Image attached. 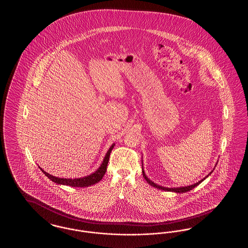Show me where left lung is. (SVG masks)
I'll return each mask as SVG.
<instances>
[{
	"instance_id": "obj_1",
	"label": "left lung",
	"mask_w": 248,
	"mask_h": 248,
	"mask_svg": "<svg viewBox=\"0 0 248 248\" xmlns=\"http://www.w3.org/2000/svg\"><path fill=\"white\" fill-rule=\"evenodd\" d=\"M142 165H143V162H142ZM212 171L206 176L205 177H203L202 179H201L200 181H198V182H196V183H194V184H191V185H189V186H185V187H178V188H166V187H163V186H160V185H157V184H155L154 181H152L151 179H149V177L146 176V174H145V172H144V169H143V166H142V174H143V177L144 178L147 180V182L151 185V186H153L154 188H156V189H161V190H165V191H173V192H177V193H183V192H187V191H189L190 189H194L196 186H198L199 184H201L206 177H208L209 175H211V173H212Z\"/></svg>"
}]
</instances>
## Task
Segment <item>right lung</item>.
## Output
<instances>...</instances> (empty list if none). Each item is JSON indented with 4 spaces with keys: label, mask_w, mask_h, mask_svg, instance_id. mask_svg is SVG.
<instances>
[{
    "label": "right lung",
    "mask_w": 248,
    "mask_h": 248,
    "mask_svg": "<svg viewBox=\"0 0 248 248\" xmlns=\"http://www.w3.org/2000/svg\"><path fill=\"white\" fill-rule=\"evenodd\" d=\"M114 143L109 147L108 151L107 152L106 155L103 159V162L101 163L100 166L93 172L92 174L86 176V177H77V178H64V177H54L50 174H48L47 172H46L45 170H43L40 166L39 168L42 170V172L46 176V177L52 180L53 182L59 184V185H66V186H71V187H80V188H84V187H88L91 185H94L95 183H97L98 181H100L102 179L103 176L105 175L107 170V166L108 163V159H109V154L110 152L112 151V149L114 148Z\"/></svg>",
    "instance_id": "right-lung-1"
}]
</instances>
